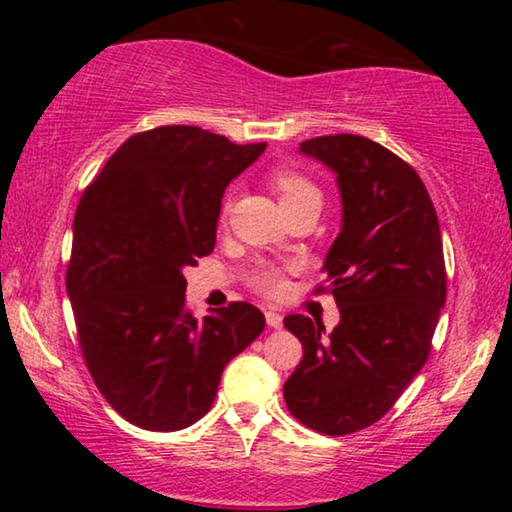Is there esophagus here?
<instances>
[{
  "mask_svg": "<svg viewBox=\"0 0 512 512\" xmlns=\"http://www.w3.org/2000/svg\"><path fill=\"white\" fill-rule=\"evenodd\" d=\"M266 325L273 327V329H280L282 327V316L277 314V311H266Z\"/></svg>",
  "mask_w": 512,
  "mask_h": 512,
  "instance_id": "esophagus-1",
  "label": "esophagus"
}]
</instances>
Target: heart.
<instances>
[{
  "label": "heart",
  "instance_id": "heart-1",
  "mask_svg": "<svg viewBox=\"0 0 512 512\" xmlns=\"http://www.w3.org/2000/svg\"><path fill=\"white\" fill-rule=\"evenodd\" d=\"M271 185L275 189V194L280 196V203L284 207V212L291 210V207H298L302 203L320 201V189L316 187L314 180L305 176V173L298 171V169H291V167L275 169L271 173ZM230 207H232V196L228 194V196H225V201H223V207H221V221L223 223L228 221ZM248 284L257 293H262V296L275 298L284 291V271L280 266L264 262V264H259V266L253 268V271H250Z\"/></svg>",
  "mask_w": 512,
  "mask_h": 512
}]
</instances>
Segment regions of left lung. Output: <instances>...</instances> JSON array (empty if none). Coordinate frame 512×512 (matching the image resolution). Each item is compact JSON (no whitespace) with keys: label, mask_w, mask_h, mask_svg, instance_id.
<instances>
[{"label":"left lung","mask_w":512,"mask_h":512,"mask_svg":"<svg viewBox=\"0 0 512 512\" xmlns=\"http://www.w3.org/2000/svg\"><path fill=\"white\" fill-rule=\"evenodd\" d=\"M300 151L336 173L343 228L325 259L341 323L293 314L284 327L302 359L284 384L293 418L325 436L375 424L429 359L447 273L440 225L427 187L409 162L361 135H323Z\"/></svg>","instance_id":"obj_1"}]
</instances>
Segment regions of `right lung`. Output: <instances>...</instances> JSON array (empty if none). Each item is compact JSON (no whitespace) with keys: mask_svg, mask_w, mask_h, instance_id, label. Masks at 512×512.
Segmentation results:
<instances>
[{"mask_svg":"<svg viewBox=\"0 0 512 512\" xmlns=\"http://www.w3.org/2000/svg\"><path fill=\"white\" fill-rule=\"evenodd\" d=\"M264 149L158 126L128 137L85 187L67 293L94 384L135 427L201 420L223 368L262 334L264 314L248 302L194 318L183 268L212 253L225 187Z\"/></svg>","mask_w":512,"mask_h":512,"instance_id":"obj_1","label":"right lung"}]
</instances>
